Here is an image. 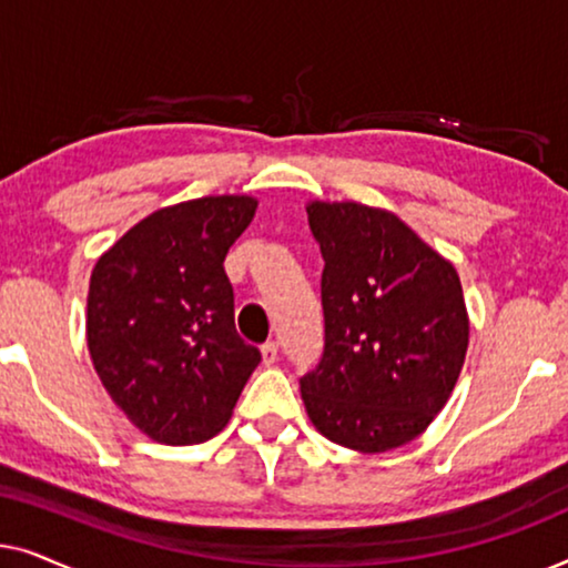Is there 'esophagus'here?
Wrapping results in <instances>:
<instances>
[{"instance_id":"34e87169","label":"esophagus","mask_w":568,"mask_h":568,"mask_svg":"<svg viewBox=\"0 0 568 568\" xmlns=\"http://www.w3.org/2000/svg\"><path fill=\"white\" fill-rule=\"evenodd\" d=\"M261 356H263V364L271 367V364L278 359V344H276V341H266V344L261 346Z\"/></svg>"}]
</instances>
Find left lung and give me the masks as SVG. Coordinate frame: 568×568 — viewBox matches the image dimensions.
I'll list each match as a JSON object with an SVG mask.
<instances>
[{"instance_id":"1","label":"left lung","mask_w":568,"mask_h":568,"mask_svg":"<svg viewBox=\"0 0 568 568\" xmlns=\"http://www.w3.org/2000/svg\"><path fill=\"white\" fill-rule=\"evenodd\" d=\"M307 222L325 261V346L300 377L310 422L356 453L406 445L460 377L470 331L460 276L385 209L313 201Z\"/></svg>"}]
</instances>
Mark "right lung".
I'll return each instance as SVG.
<instances>
[{
    "label": "right lung",
    "mask_w": 568,
    "mask_h": 568,
    "mask_svg": "<svg viewBox=\"0 0 568 568\" xmlns=\"http://www.w3.org/2000/svg\"><path fill=\"white\" fill-rule=\"evenodd\" d=\"M258 201L204 196L134 224L90 276L88 346L100 383L146 437L222 432L261 352L235 331L224 255Z\"/></svg>",
    "instance_id": "right-lung-1"
}]
</instances>
